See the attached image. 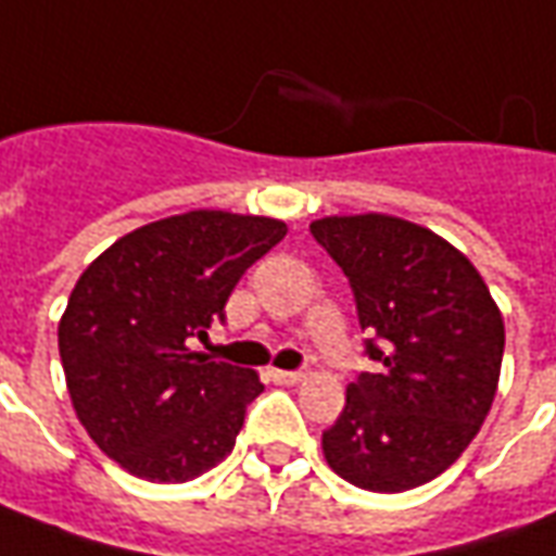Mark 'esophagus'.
Segmentation results:
<instances>
[{
  "label": "esophagus",
  "instance_id": "34e87169",
  "mask_svg": "<svg viewBox=\"0 0 556 556\" xmlns=\"http://www.w3.org/2000/svg\"><path fill=\"white\" fill-rule=\"evenodd\" d=\"M304 376V370H270V379L279 382V386H294V382H301Z\"/></svg>",
  "mask_w": 556,
  "mask_h": 556
}]
</instances>
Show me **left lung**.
<instances>
[{"instance_id":"1","label":"left lung","mask_w":556,"mask_h":556,"mask_svg":"<svg viewBox=\"0 0 556 556\" xmlns=\"http://www.w3.org/2000/svg\"><path fill=\"white\" fill-rule=\"evenodd\" d=\"M309 235L352 286L364 355L321 448L340 479L400 494L437 479L491 413L503 316L467 255L386 213L328 216Z\"/></svg>"}]
</instances>
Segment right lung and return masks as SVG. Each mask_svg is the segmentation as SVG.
I'll list each match as a JSON object with an SVG mask.
<instances>
[{
	"mask_svg": "<svg viewBox=\"0 0 556 556\" xmlns=\"http://www.w3.org/2000/svg\"><path fill=\"white\" fill-rule=\"evenodd\" d=\"M286 223L189 211L131 231L80 274L60 321V358L80 425L147 481H189L238 440L258 372L189 349L225 321L238 279Z\"/></svg>",
	"mask_w": 556,
	"mask_h": 556,
	"instance_id": "obj_1",
	"label": "right lung"
}]
</instances>
